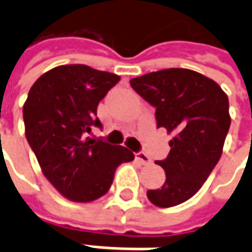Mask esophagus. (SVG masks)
Segmentation results:
<instances>
[{
	"mask_svg": "<svg viewBox=\"0 0 252 252\" xmlns=\"http://www.w3.org/2000/svg\"><path fill=\"white\" fill-rule=\"evenodd\" d=\"M135 156H136V159L141 161L142 164H145V166H148V164H151V163H152L151 158H149V156H148L145 152H138Z\"/></svg>",
	"mask_w": 252,
	"mask_h": 252,
	"instance_id": "1",
	"label": "esophagus"
}]
</instances>
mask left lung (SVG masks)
Masks as SVG:
<instances>
[{
  "instance_id": "8db88e82",
  "label": "left lung",
  "mask_w": 252,
  "mask_h": 252,
  "mask_svg": "<svg viewBox=\"0 0 252 252\" xmlns=\"http://www.w3.org/2000/svg\"><path fill=\"white\" fill-rule=\"evenodd\" d=\"M129 83L156 109L158 128L174 134L167 158L156 161L166 181L146 195L159 208L183 204L195 195L220 159L230 126L227 94L215 81L184 68L151 72Z\"/></svg>"
}]
</instances>
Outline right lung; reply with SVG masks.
Masks as SVG:
<instances>
[{
    "label": "right lung",
    "instance_id": "obj_1",
    "mask_svg": "<svg viewBox=\"0 0 252 252\" xmlns=\"http://www.w3.org/2000/svg\"><path fill=\"white\" fill-rule=\"evenodd\" d=\"M120 76L83 64L60 65L40 76L23 104L25 135L43 174L74 202H91L111 187L118 164L134 160L120 145L89 138L101 128L99 101Z\"/></svg>",
    "mask_w": 252,
    "mask_h": 252
}]
</instances>
